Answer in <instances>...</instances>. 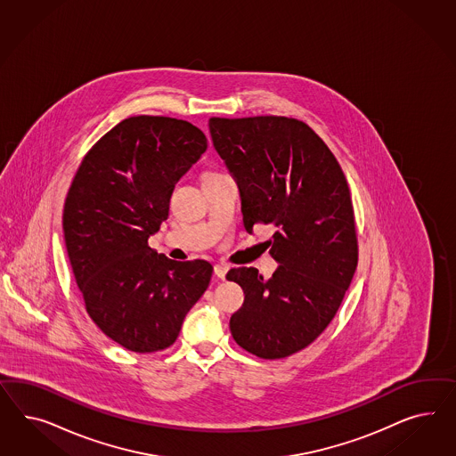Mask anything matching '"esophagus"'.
Segmentation results:
<instances>
[{
    "instance_id": "esophagus-1",
    "label": "esophagus",
    "mask_w": 456,
    "mask_h": 456,
    "mask_svg": "<svg viewBox=\"0 0 456 456\" xmlns=\"http://www.w3.org/2000/svg\"><path fill=\"white\" fill-rule=\"evenodd\" d=\"M227 271H229V267H227V265H224V264H217V265L214 267V274L219 277V279H225Z\"/></svg>"
}]
</instances>
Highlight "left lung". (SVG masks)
<instances>
[{"label": "left lung", "mask_w": 456, "mask_h": 456, "mask_svg": "<svg viewBox=\"0 0 456 456\" xmlns=\"http://www.w3.org/2000/svg\"><path fill=\"white\" fill-rule=\"evenodd\" d=\"M208 130L239 185L246 231L273 224L269 252L281 264L271 279L256 267L227 273L246 294L231 318L232 338L257 358H288L330 326L358 265L345 172L297 118L212 117Z\"/></svg>", "instance_id": "8db88e82"}]
</instances>
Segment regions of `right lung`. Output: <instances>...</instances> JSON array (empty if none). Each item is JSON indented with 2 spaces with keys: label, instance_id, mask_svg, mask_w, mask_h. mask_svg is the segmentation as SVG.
Here are the masks:
<instances>
[{
  "label": "right lung",
  "instance_id": "add662e5",
  "mask_svg": "<svg viewBox=\"0 0 456 456\" xmlns=\"http://www.w3.org/2000/svg\"><path fill=\"white\" fill-rule=\"evenodd\" d=\"M206 149L204 132L185 120L128 117L86 152L69 185L63 232L86 313L128 351L174 345L208 288V261L177 263L149 246L175 183Z\"/></svg>",
  "mask_w": 456,
  "mask_h": 456
}]
</instances>
